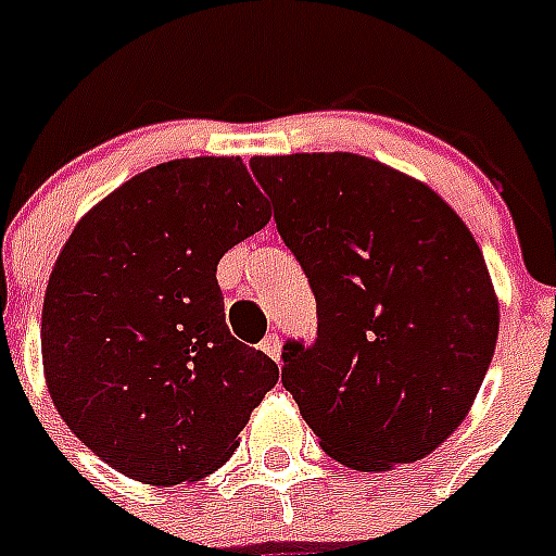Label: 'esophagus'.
<instances>
[{
	"mask_svg": "<svg viewBox=\"0 0 556 556\" xmlns=\"http://www.w3.org/2000/svg\"><path fill=\"white\" fill-rule=\"evenodd\" d=\"M260 349L268 357L279 361V355H282V340H279L277 331H270V334H265V340H262V343H260Z\"/></svg>",
	"mask_w": 556,
	"mask_h": 556,
	"instance_id": "esophagus-1",
	"label": "esophagus"
}]
</instances>
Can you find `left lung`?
Returning <instances> with one entry per match:
<instances>
[{"label":"left lung","mask_w":556,"mask_h":556,"mask_svg":"<svg viewBox=\"0 0 556 556\" xmlns=\"http://www.w3.org/2000/svg\"><path fill=\"white\" fill-rule=\"evenodd\" d=\"M256 181L317 300L282 383L355 470L430 456L470 413L500 334L473 233L427 185L352 152L256 155Z\"/></svg>","instance_id":"1"}]
</instances>
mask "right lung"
I'll return each mask as SVG.
<instances>
[{"label": "right lung", "instance_id": "obj_1", "mask_svg": "<svg viewBox=\"0 0 556 556\" xmlns=\"http://www.w3.org/2000/svg\"><path fill=\"white\" fill-rule=\"evenodd\" d=\"M242 159L143 169L80 218L42 303V369L68 430L143 484L199 482L279 380L225 323L216 265L268 225Z\"/></svg>", "mask_w": 556, "mask_h": 556}]
</instances>
